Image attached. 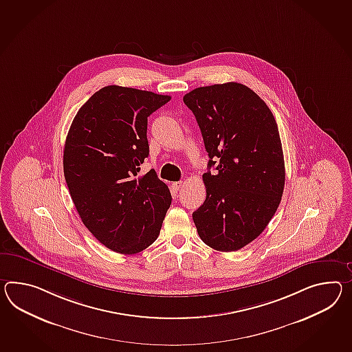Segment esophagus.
<instances>
[{"mask_svg": "<svg viewBox=\"0 0 352 352\" xmlns=\"http://www.w3.org/2000/svg\"><path fill=\"white\" fill-rule=\"evenodd\" d=\"M182 184H183V182H174L173 183V189L175 190V192H178L179 190L180 187H182Z\"/></svg>", "mask_w": 352, "mask_h": 352, "instance_id": "1", "label": "esophagus"}]
</instances>
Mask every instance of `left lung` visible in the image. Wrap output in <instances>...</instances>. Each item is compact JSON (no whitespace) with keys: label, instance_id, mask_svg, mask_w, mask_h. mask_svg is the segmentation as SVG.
Masks as SVG:
<instances>
[{"label":"left lung","instance_id":"8db88e82","mask_svg":"<svg viewBox=\"0 0 352 352\" xmlns=\"http://www.w3.org/2000/svg\"><path fill=\"white\" fill-rule=\"evenodd\" d=\"M183 102L210 157L202 175L206 199L192 214L198 235L216 250H238L266 229L281 202L285 162L277 123L267 104L238 82L197 87Z\"/></svg>","mask_w":352,"mask_h":352}]
</instances>
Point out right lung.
Wrapping results in <instances>:
<instances>
[{"label": "right lung", "instance_id": "add662e5", "mask_svg": "<svg viewBox=\"0 0 352 352\" xmlns=\"http://www.w3.org/2000/svg\"><path fill=\"white\" fill-rule=\"evenodd\" d=\"M170 100L132 87L96 91L69 127L63 173L89 232L107 248L136 254L157 239L172 204L155 170L138 177L148 156L147 117Z\"/></svg>", "mask_w": 352, "mask_h": 352}]
</instances>
